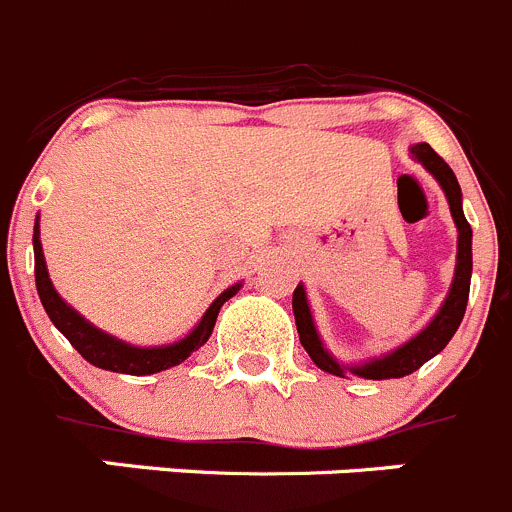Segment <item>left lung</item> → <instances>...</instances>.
Masks as SVG:
<instances>
[{
  "label": "left lung",
  "instance_id": "8db88e82",
  "mask_svg": "<svg viewBox=\"0 0 512 512\" xmlns=\"http://www.w3.org/2000/svg\"><path fill=\"white\" fill-rule=\"evenodd\" d=\"M409 152L411 157L419 164H424V170L429 172V175H434V180L442 185L444 195H447L449 210H452L454 225H457V264H454L452 287H449L447 297H444L437 314H434V317L426 322L424 330L416 332L411 340L401 342L398 348L388 350V353L363 360V363H342L340 358H335V355L327 350L325 342H322L317 325H314L312 309H309L304 284H299V287L294 289L292 297L299 342H302L304 350L309 353L312 363L320 370H325V373L340 375V378H345V373H353L358 375V378H368V381H386V378H403V375H411L414 370H419L426 360H431L434 355H439L447 348V342L452 340L459 322H462L464 317L467 299H470L472 279V228L470 223H467V218H464L462 190H459V182L457 177H454L452 167H449L429 144H414Z\"/></svg>",
  "mask_w": 512,
  "mask_h": 512
}]
</instances>
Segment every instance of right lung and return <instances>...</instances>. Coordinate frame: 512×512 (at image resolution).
Instances as JSON below:
<instances>
[{"label":"right lung","mask_w":512,"mask_h":512,"mask_svg":"<svg viewBox=\"0 0 512 512\" xmlns=\"http://www.w3.org/2000/svg\"><path fill=\"white\" fill-rule=\"evenodd\" d=\"M32 246H35V284L37 294H40V302L48 312L50 322L68 337V342L73 345L83 358L91 365L103 370H111V373H126V375H152L159 370L175 368L182 360L190 358L198 348H203L208 337L213 335L215 320H218V312L225 302L231 297H236L238 289L243 287L241 281L228 287L225 292H220L213 299L208 309H205L203 320L192 327L182 340L170 342V345H154V348H142V345H131V342L119 340V337L103 332L101 327H96L93 322H88L78 309L70 307L58 292H55L53 281H50L48 264H45V253H42L40 243V215L35 218V231H32Z\"/></svg>","instance_id":"obj_1"}]
</instances>
